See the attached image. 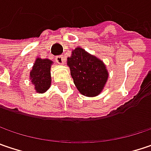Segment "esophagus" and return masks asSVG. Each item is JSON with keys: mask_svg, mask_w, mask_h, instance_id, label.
Listing matches in <instances>:
<instances>
[{"mask_svg": "<svg viewBox=\"0 0 151 151\" xmlns=\"http://www.w3.org/2000/svg\"><path fill=\"white\" fill-rule=\"evenodd\" d=\"M65 60V57L63 55H59L55 58V61L57 62L58 64H63Z\"/></svg>", "mask_w": 151, "mask_h": 151, "instance_id": "esophagus-1", "label": "esophagus"}]
</instances>
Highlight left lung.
I'll return each mask as SVG.
<instances>
[{"mask_svg": "<svg viewBox=\"0 0 151 151\" xmlns=\"http://www.w3.org/2000/svg\"><path fill=\"white\" fill-rule=\"evenodd\" d=\"M67 66L75 86L82 95L93 97L102 92L109 73L101 60L82 48H76L67 58Z\"/></svg>", "mask_w": 151, "mask_h": 151, "instance_id": "obj_1", "label": "left lung"}]
</instances>
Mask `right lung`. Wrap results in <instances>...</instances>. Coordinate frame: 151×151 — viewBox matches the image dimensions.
I'll use <instances>...</instances> for the list:
<instances>
[{"label":"right lung","instance_id":"obj_1","mask_svg":"<svg viewBox=\"0 0 151 151\" xmlns=\"http://www.w3.org/2000/svg\"><path fill=\"white\" fill-rule=\"evenodd\" d=\"M53 61L49 59L37 58L32 70L30 73V79L38 93H44L51 84L50 69Z\"/></svg>","mask_w":151,"mask_h":151}]
</instances>
